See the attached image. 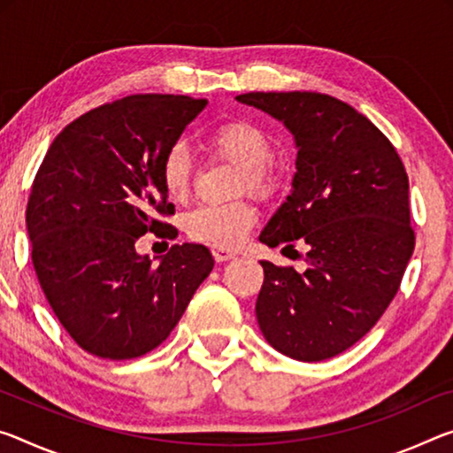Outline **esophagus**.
Returning a JSON list of instances; mask_svg holds the SVG:
<instances>
[{
	"mask_svg": "<svg viewBox=\"0 0 453 453\" xmlns=\"http://www.w3.org/2000/svg\"><path fill=\"white\" fill-rule=\"evenodd\" d=\"M213 257H215V262H227V260H234L235 254L229 252V250L215 248V250H213Z\"/></svg>",
	"mask_w": 453,
	"mask_h": 453,
	"instance_id": "esophagus-1",
	"label": "esophagus"
}]
</instances>
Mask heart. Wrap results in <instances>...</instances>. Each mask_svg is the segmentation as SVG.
Here are the masks:
<instances>
[{
  "instance_id": "1",
  "label": "heart",
  "mask_w": 453,
  "mask_h": 453,
  "mask_svg": "<svg viewBox=\"0 0 453 453\" xmlns=\"http://www.w3.org/2000/svg\"><path fill=\"white\" fill-rule=\"evenodd\" d=\"M210 149L221 159L238 165L242 171L240 189L268 197L278 185V175L268 163L272 142L260 127L248 120H229L215 128ZM161 181L167 196L183 201L191 188V159L183 147L167 150L161 163ZM256 224L254 207L246 201L229 205H199L185 215V232L191 240L210 243L213 248H235Z\"/></svg>"
}]
</instances>
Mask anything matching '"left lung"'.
<instances>
[{"label": "left lung", "mask_w": 453, "mask_h": 453, "mask_svg": "<svg viewBox=\"0 0 453 453\" xmlns=\"http://www.w3.org/2000/svg\"><path fill=\"white\" fill-rule=\"evenodd\" d=\"M294 139L290 196L260 242L306 246L308 268L262 260L256 319L278 353L304 363L341 355L391 304L411 260L409 179L389 139L342 100L319 92H248ZM282 248V250H284Z\"/></svg>", "instance_id": "obj_1"}]
</instances>
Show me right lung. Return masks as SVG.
Listing matches in <instances>:
<instances>
[{
	"instance_id": "1",
	"label": "right lung",
	"mask_w": 453,
	"mask_h": 453,
	"mask_svg": "<svg viewBox=\"0 0 453 453\" xmlns=\"http://www.w3.org/2000/svg\"><path fill=\"white\" fill-rule=\"evenodd\" d=\"M207 100L134 95L82 114L50 145L27 201L32 260L50 306L86 353L127 361L167 339L213 270L210 250L173 246L153 264L134 243L169 224V149ZM167 235V234H165Z\"/></svg>"
}]
</instances>
